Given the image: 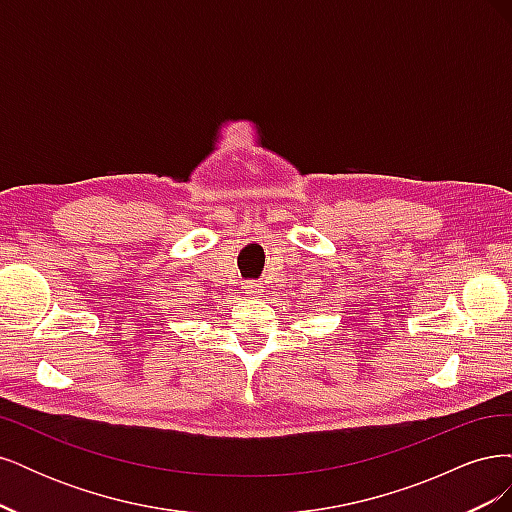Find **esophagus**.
Returning a JSON list of instances; mask_svg holds the SVG:
<instances>
[{
	"label": "esophagus",
	"instance_id": "esophagus-1",
	"mask_svg": "<svg viewBox=\"0 0 512 512\" xmlns=\"http://www.w3.org/2000/svg\"><path fill=\"white\" fill-rule=\"evenodd\" d=\"M243 288H245V294H250V297H256L260 292V284H254V282H247Z\"/></svg>",
	"mask_w": 512,
	"mask_h": 512
}]
</instances>
